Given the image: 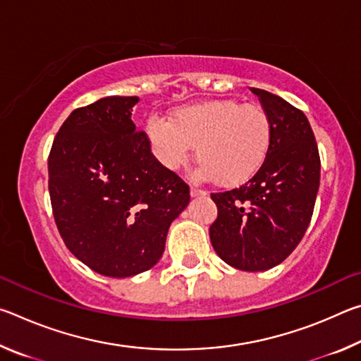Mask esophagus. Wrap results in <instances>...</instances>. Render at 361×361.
<instances>
[{"mask_svg":"<svg viewBox=\"0 0 361 361\" xmlns=\"http://www.w3.org/2000/svg\"><path fill=\"white\" fill-rule=\"evenodd\" d=\"M205 194H207V191H204V189H199V188H195V186L191 188V195H192V197H204Z\"/></svg>","mask_w":361,"mask_h":361,"instance_id":"esophagus-1","label":"esophagus"}]
</instances>
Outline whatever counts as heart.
Listing matches in <instances>:
<instances>
[{"label":"heart","mask_w":361,"mask_h":361,"mask_svg":"<svg viewBox=\"0 0 361 361\" xmlns=\"http://www.w3.org/2000/svg\"><path fill=\"white\" fill-rule=\"evenodd\" d=\"M148 135L162 166H186L197 148L200 176L239 186L264 166L272 145V122L259 105L213 100L175 109L172 118L152 116Z\"/></svg>","instance_id":"heart-1"}]
</instances>
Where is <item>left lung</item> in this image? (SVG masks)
<instances>
[{
  "mask_svg": "<svg viewBox=\"0 0 361 361\" xmlns=\"http://www.w3.org/2000/svg\"><path fill=\"white\" fill-rule=\"evenodd\" d=\"M272 122V145L258 173L231 191L212 192L218 218L210 242L240 271H267L298 247L320 186V154L305 114L267 90L252 87Z\"/></svg>",
  "mask_w": 361,
  "mask_h": 361,
  "instance_id": "left-lung-1",
  "label": "left lung"
}]
</instances>
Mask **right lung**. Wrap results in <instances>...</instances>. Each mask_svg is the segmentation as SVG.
I'll return each mask as SVG.
<instances>
[{"label": "right lung", "mask_w": 361, "mask_h": 361, "mask_svg": "<svg viewBox=\"0 0 361 361\" xmlns=\"http://www.w3.org/2000/svg\"><path fill=\"white\" fill-rule=\"evenodd\" d=\"M138 97L76 108L47 159L54 219L66 248L92 271L130 277L151 269L189 186L151 152L130 118Z\"/></svg>", "instance_id": "obj_1"}]
</instances>
